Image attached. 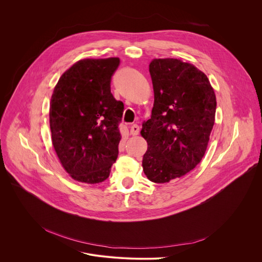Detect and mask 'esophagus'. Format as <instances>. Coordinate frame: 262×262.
Masks as SVG:
<instances>
[{
  "instance_id": "1",
  "label": "esophagus",
  "mask_w": 262,
  "mask_h": 262,
  "mask_svg": "<svg viewBox=\"0 0 262 262\" xmlns=\"http://www.w3.org/2000/svg\"><path fill=\"white\" fill-rule=\"evenodd\" d=\"M139 132H140V126L138 124H133L130 126V135L137 136L139 134Z\"/></svg>"
}]
</instances>
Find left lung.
I'll return each mask as SVG.
<instances>
[{
  "label": "left lung",
  "instance_id": "left-lung-1",
  "mask_svg": "<svg viewBox=\"0 0 262 262\" xmlns=\"http://www.w3.org/2000/svg\"><path fill=\"white\" fill-rule=\"evenodd\" d=\"M149 73L155 102L141 130L148 144L142 166L149 181L163 184L185 176L203 159L216 97L207 76L191 63L154 59Z\"/></svg>",
  "mask_w": 262,
  "mask_h": 262
}]
</instances>
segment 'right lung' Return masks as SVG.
Here are the masks:
<instances>
[{
	"instance_id": "add662e5",
	"label": "right lung",
	"mask_w": 262,
	"mask_h": 262,
	"mask_svg": "<svg viewBox=\"0 0 262 262\" xmlns=\"http://www.w3.org/2000/svg\"><path fill=\"white\" fill-rule=\"evenodd\" d=\"M120 59H82L61 75L50 103L52 143L66 171L88 184L105 181L118 158L124 104L111 93Z\"/></svg>"
}]
</instances>
